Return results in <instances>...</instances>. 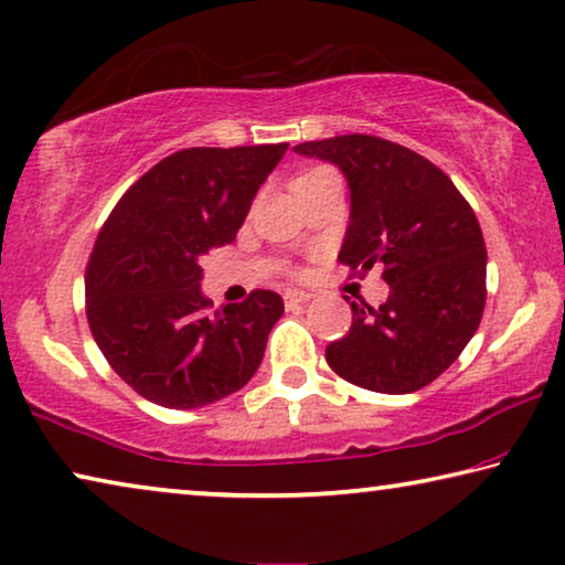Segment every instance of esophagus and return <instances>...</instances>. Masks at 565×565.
Wrapping results in <instances>:
<instances>
[{
  "label": "esophagus",
  "mask_w": 565,
  "mask_h": 565,
  "mask_svg": "<svg viewBox=\"0 0 565 565\" xmlns=\"http://www.w3.org/2000/svg\"><path fill=\"white\" fill-rule=\"evenodd\" d=\"M311 297L309 294H305V291H286L284 294V305H286V309H294V307H299V305H307Z\"/></svg>",
  "instance_id": "1"
}]
</instances>
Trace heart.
<instances>
[{
  "label": "heart",
  "mask_w": 565,
  "mask_h": 565,
  "mask_svg": "<svg viewBox=\"0 0 565 565\" xmlns=\"http://www.w3.org/2000/svg\"><path fill=\"white\" fill-rule=\"evenodd\" d=\"M315 172H317V170H315Z\"/></svg>",
  "instance_id": "b5f03b06"
}]
</instances>
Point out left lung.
<instances>
[{"instance_id": "8db88e82", "label": "left lung", "mask_w": 565, "mask_h": 565, "mask_svg": "<svg viewBox=\"0 0 565 565\" xmlns=\"http://www.w3.org/2000/svg\"><path fill=\"white\" fill-rule=\"evenodd\" d=\"M294 151L337 164L350 184L340 264L383 268L381 307L350 305V332L327 344L344 381L375 393L434 383L477 332L487 299V248L475 210L439 167L370 134L305 141Z\"/></svg>"}]
</instances>
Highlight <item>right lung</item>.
<instances>
[{
  "mask_svg": "<svg viewBox=\"0 0 565 565\" xmlns=\"http://www.w3.org/2000/svg\"><path fill=\"white\" fill-rule=\"evenodd\" d=\"M286 147L174 151L124 192L100 228L86 266L88 327L141 398L200 408L254 377L284 301L256 289L213 309L200 291V260L235 241Z\"/></svg>",
  "mask_w": 565,
  "mask_h": 565,
  "instance_id": "obj_1",
  "label": "right lung"
}]
</instances>
